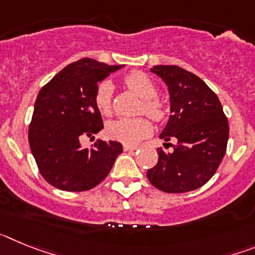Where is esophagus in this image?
Segmentation results:
<instances>
[{"mask_svg": "<svg viewBox=\"0 0 255 255\" xmlns=\"http://www.w3.org/2000/svg\"><path fill=\"white\" fill-rule=\"evenodd\" d=\"M138 147H135V145H128V144H124V150L125 152H132V150H136Z\"/></svg>", "mask_w": 255, "mask_h": 255, "instance_id": "1", "label": "esophagus"}]
</instances>
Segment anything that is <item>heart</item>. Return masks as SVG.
<instances>
[{"label": "heart", "mask_w": 255, "mask_h": 255, "mask_svg": "<svg viewBox=\"0 0 255 255\" xmlns=\"http://www.w3.org/2000/svg\"><path fill=\"white\" fill-rule=\"evenodd\" d=\"M125 85L134 94L141 98L139 107L140 114H145L154 121H162L167 116V107L157 94V85L147 74L134 71L124 80ZM112 94L114 85L110 80H103L98 84L94 93V105L103 116L112 114ZM153 126L147 117L134 119H117L106 125V134L111 139L125 144H136L141 139L147 138L152 132Z\"/></svg>", "instance_id": "b5f03b06"}]
</instances>
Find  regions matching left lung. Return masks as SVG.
I'll list each match as a JSON object with an SVG mask.
<instances>
[{"label": "left lung", "mask_w": 255, "mask_h": 255, "mask_svg": "<svg viewBox=\"0 0 255 255\" xmlns=\"http://www.w3.org/2000/svg\"><path fill=\"white\" fill-rule=\"evenodd\" d=\"M150 71L170 92L171 116L159 136L177 143L171 144L170 153L157 149L158 162L147 177L166 193L195 190L211 180L226 153L227 117L215 92L195 74L176 65H158Z\"/></svg>", "instance_id": "obj_1"}]
</instances>
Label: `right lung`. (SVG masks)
I'll return each mask as SVG.
<instances>
[{"mask_svg": "<svg viewBox=\"0 0 255 255\" xmlns=\"http://www.w3.org/2000/svg\"><path fill=\"white\" fill-rule=\"evenodd\" d=\"M121 65L93 58L67 65L40 89L29 125V145L38 170L48 184L65 191H85L106 179L117 155L119 141L97 140L91 148L80 144L103 129L94 105L98 83Z\"/></svg>", "mask_w": 255, "mask_h": 255, "instance_id": "add662e5", "label": "right lung"}]
</instances>
